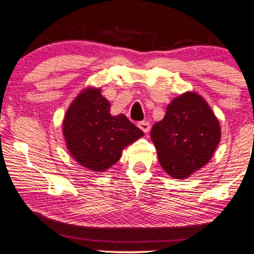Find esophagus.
<instances>
[{
	"label": "esophagus",
	"mask_w": 254,
	"mask_h": 254,
	"mask_svg": "<svg viewBox=\"0 0 254 254\" xmlns=\"http://www.w3.org/2000/svg\"><path fill=\"white\" fill-rule=\"evenodd\" d=\"M138 127L141 129L143 132H148V131L150 130V124L149 122L147 121H143V122H139L138 123Z\"/></svg>",
	"instance_id": "obj_1"
}]
</instances>
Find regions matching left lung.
<instances>
[{"instance_id": "8db88e82", "label": "left lung", "mask_w": 254, "mask_h": 254, "mask_svg": "<svg viewBox=\"0 0 254 254\" xmlns=\"http://www.w3.org/2000/svg\"><path fill=\"white\" fill-rule=\"evenodd\" d=\"M150 136L166 173L186 179L211 159L220 143L221 127L208 103L197 93L186 92L168 105Z\"/></svg>"}]
</instances>
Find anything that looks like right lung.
I'll return each mask as SVG.
<instances>
[{
    "label": "right lung",
    "instance_id": "1",
    "mask_svg": "<svg viewBox=\"0 0 254 254\" xmlns=\"http://www.w3.org/2000/svg\"><path fill=\"white\" fill-rule=\"evenodd\" d=\"M100 88L88 87L70 104L63 119V136L71 156L93 172H105L127 145L144 135L124 115L112 116Z\"/></svg>",
    "mask_w": 254,
    "mask_h": 254
}]
</instances>
